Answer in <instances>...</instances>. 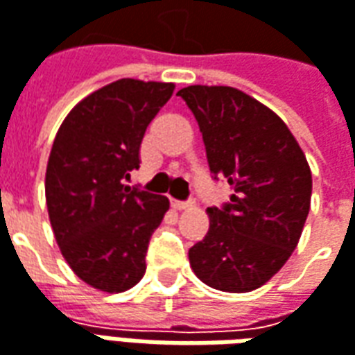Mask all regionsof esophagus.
I'll return each mask as SVG.
<instances>
[{"label": "esophagus", "instance_id": "esophagus-1", "mask_svg": "<svg viewBox=\"0 0 355 355\" xmlns=\"http://www.w3.org/2000/svg\"><path fill=\"white\" fill-rule=\"evenodd\" d=\"M171 205L178 209V211H182V209H188V207H192V202H180V200H171Z\"/></svg>", "mask_w": 355, "mask_h": 355}]
</instances>
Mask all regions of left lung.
<instances>
[{
	"label": "left lung",
	"mask_w": 355,
	"mask_h": 355,
	"mask_svg": "<svg viewBox=\"0 0 355 355\" xmlns=\"http://www.w3.org/2000/svg\"><path fill=\"white\" fill-rule=\"evenodd\" d=\"M200 125L213 177L230 202L207 207L209 230L190 248L196 277L223 292L259 288L298 246L311 203V171L275 111L230 86L178 90Z\"/></svg>",
	"instance_id": "8db88e82"
}]
</instances>
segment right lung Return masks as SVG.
Wrapping results in <instances>:
<instances>
[{
    "instance_id": "1",
    "label": "right lung",
    "mask_w": 355,
    "mask_h": 355,
    "mask_svg": "<svg viewBox=\"0 0 355 355\" xmlns=\"http://www.w3.org/2000/svg\"><path fill=\"white\" fill-rule=\"evenodd\" d=\"M173 92V83L121 78L78 101L57 130L46 169L49 223L69 267L92 288L125 292L146 272L169 200L125 180Z\"/></svg>"
}]
</instances>
